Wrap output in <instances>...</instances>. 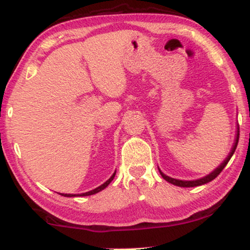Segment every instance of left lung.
Returning <instances> with one entry per match:
<instances>
[{"label": "left lung", "mask_w": 250, "mask_h": 250, "mask_svg": "<svg viewBox=\"0 0 250 250\" xmlns=\"http://www.w3.org/2000/svg\"><path fill=\"white\" fill-rule=\"evenodd\" d=\"M238 141H239V125L238 127H236V135H235V140H234V144H233V147L231 149V151H229V154L228 155V157L225 158L224 161H223V163L219 165L218 167H216L215 170L212 171V172H210L209 174H207V176H204L202 178H200V179H195V180H180V179H174V178H171L167 176V174H164L162 171L160 170V173L161 176L163 177V179H165L167 181V183L172 184V185H176V186H179V187H195V186H201V185H204L207 183H210V181L215 179V178L218 176V174L222 172L223 168L226 167V164L229 163V161L231 160V157L233 156V154H234L235 149H236V146H238Z\"/></svg>", "instance_id": "left-lung-1"}]
</instances>
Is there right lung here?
I'll use <instances>...</instances> for the list:
<instances>
[{
	"label": "right lung",
	"instance_id": "right-lung-1",
	"mask_svg": "<svg viewBox=\"0 0 250 250\" xmlns=\"http://www.w3.org/2000/svg\"><path fill=\"white\" fill-rule=\"evenodd\" d=\"M115 176H116V171H115V172H113L112 176L110 177L109 179L105 181L104 184H102L101 186L96 187L95 189H93V190H89V192H86V193H83V194H61V195H63V196H66V197H72V196H88V195H93V194H96V193L101 192L102 189H104L105 187L108 186V185H109L110 183H111V181L113 180V178H115Z\"/></svg>",
	"mask_w": 250,
	"mask_h": 250
}]
</instances>
